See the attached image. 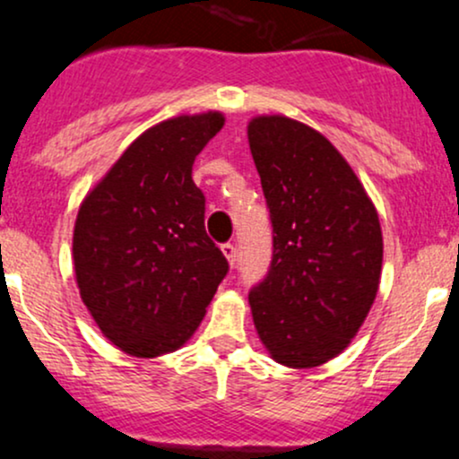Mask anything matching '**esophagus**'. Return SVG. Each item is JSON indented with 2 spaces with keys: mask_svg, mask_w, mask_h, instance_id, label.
<instances>
[{
  "mask_svg": "<svg viewBox=\"0 0 459 459\" xmlns=\"http://www.w3.org/2000/svg\"><path fill=\"white\" fill-rule=\"evenodd\" d=\"M222 255L226 256V261H229V265L233 267L235 261H237V247L233 244H224L222 246Z\"/></svg>",
  "mask_w": 459,
  "mask_h": 459,
  "instance_id": "obj_1",
  "label": "esophagus"
}]
</instances>
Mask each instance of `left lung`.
<instances>
[{
    "mask_svg": "<svg viewBox=\"0 0 459 459\" xmlns=\"http://www.w3.org/2000/svg\"><path fill=\"white\" fill-rule=\"evenodd\" d=\"M273 226L267 278L250 291L272 360L313 368L347 350L376 302L382 226L365 186L317 129L282 114L247 123Z\"/></svg>",
    "mask_w": 459,
    "mask_h": 459,
    "instance_id": "left-lung-1",
    "label": "left lung"
}]
</instances>
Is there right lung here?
<instances>
[{
  "label": "right lung",
  "instance_id": "add662e5",
  "mask_svg": "<svg viewBox=\"0 0 459 459\" xmlns=\"http://www.w3.org/2000/svg\"><path fill=\"white\" fill-rule=\"evenodd\" d=\"M224 120L209 109L152 125L79 204V296L125 354L157 358L186 345L229 272L204 233V196L192 178L196 155Z\"/></svg>",
  "mask_w": 459,
  "mask_h": 459
}]
</instances>
